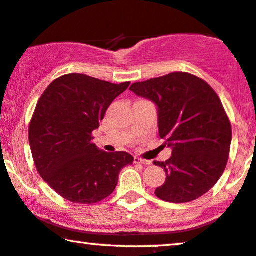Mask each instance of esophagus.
<instances>
[{
    "label": "esophagus",
    "mask_w": 256,
    "mask_h": 256,
    "mask_svg": "<svg viewBox=\"0 0 256 256\" xmlns=\"http://www.w3.org/2000/svg\"><path fill=\"white\" fill-rule=\"evenodd\" d=\"M134 162H136V164H142V165H145V166H150V165H152V162H151V160H145V159H142V158H139V156H136V158H134Z\"/></svg>",
    "instance_id": "1"
}]
</instances>
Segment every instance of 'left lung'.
<instances>
[{"mask_svg": "<svg viewBox=\"0 0 256 256\" xmlns=\"http://www.w3.org/2000/svg\"><path fill=\"white\" fill-rule=\"evenodd\" d=\"M130 90L156 105L159 136L172 148L168 160L154 162L166 173L156 196L173 204L202 196L222 176L232 142L230 122L216 91L187 72L134 83Z\"/></svg>", "mask_w": 256, "mask_h": 256, "instance_id": "left-lung-1", "label": "left lung"}]
</instances>
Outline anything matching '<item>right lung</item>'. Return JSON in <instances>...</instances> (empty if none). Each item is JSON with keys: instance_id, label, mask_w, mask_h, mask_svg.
Returning <instances> with one entry per match:
<instances>
[{"instance_id": "1", "label": "right lung", "mask_w": 256, "mask_h": 256, "mask_svg": "<svg viewBox=\"0 0 256 256\" xmlns=\"http://www.w3.org/2000/svg\"><path fill=\"white\" fill-rule=\"evenodd\" d=\"M128 85L69 74L40 96L29 125L30 148L40 176L64 199L102 202L114 190L122 168L134 162L128 152L108 153L91 142L108 108Z\"/></svg>"}]
</instances>
